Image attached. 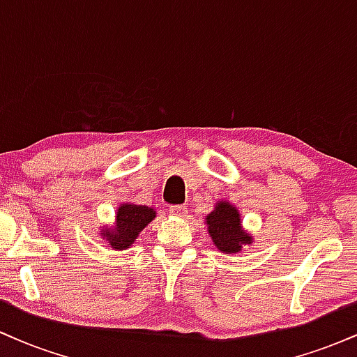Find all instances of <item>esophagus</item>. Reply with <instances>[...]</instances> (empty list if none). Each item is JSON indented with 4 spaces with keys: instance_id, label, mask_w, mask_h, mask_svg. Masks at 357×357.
<instances>
[{
    "instance_id": "obj_1",
    "label": "esophagus",
    "mask_w": 357,
    "mask_h": 357,
    "mask_svg": "<svg viewBox=\"0 0 357 357\" xmlns=\"http://www.w3.org/2000/svg\"><path fill=\"white\" fill-rule=\"evenodd\" d=\"M169 213L173 216H178V218H184L188 215V208L183 206V204H176V206H169Z\"/></svg>"
}]
</instances>
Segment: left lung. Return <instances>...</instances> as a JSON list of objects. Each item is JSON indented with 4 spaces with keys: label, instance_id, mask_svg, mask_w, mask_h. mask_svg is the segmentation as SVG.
Masks as SVG:
<instances>
[{
    "label": "left lung",
    "instance_id": "obj_1",
    "mask_svg": "<svg viewBox=\"0 0 357 357\" xmlns=\"http://www.w3.org/2000/svg\"><path fill=\"white\" fill-rule=\"evenodd\" d=\"M204 223L213 245L225 255L238 253L241 248L253 243V235H250L241 225L238 208L227 199L216 202L213 211L204 218Z\"/></svg>",
    "mask_w": 357,
    "mask_h": 357
}]
</instances>
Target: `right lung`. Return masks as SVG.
I'll use <instances>...</instances> for the list:
<instances>
[{
    "instance_id": "1",
    "label": "right lung",
    "mask_w": 357,
    "mask_h": 357,
    "mask_svg": "<svg viewBox=\"0 0 357 357\" xmlns=\"http://www.w3.org/2000/svg\"><path fill=\"white\" fill-rule=\"evenodd\" d=\"M155 218L154 208L146 204L121 203L117 208L114 225L100 227V238L107 241V245L116 252H122L136 243L139 233Z\"/></svg>"
}]
</instances>
